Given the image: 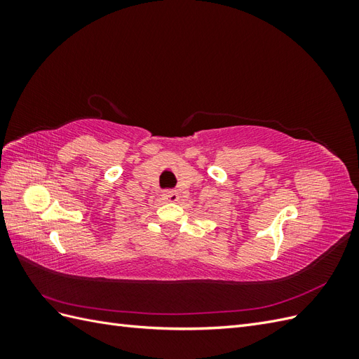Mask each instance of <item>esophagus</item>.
<instances>
[{"instance_id": "esophagus-1", "label": "esophagus", "mask_w": 359, "mask_h": 359, "mask_svg": "<svg viewBox=\"0 0 359 359\" xmlns=\"http://www.w3.org/2000/svg\"><path fill=\"white\" fill-rule=\"evenodd\" d=\"M163 198H165L169 202H178L181 196H180V193L177 190H169V191L163 193Z\"/></svg>"}]
</instances>
